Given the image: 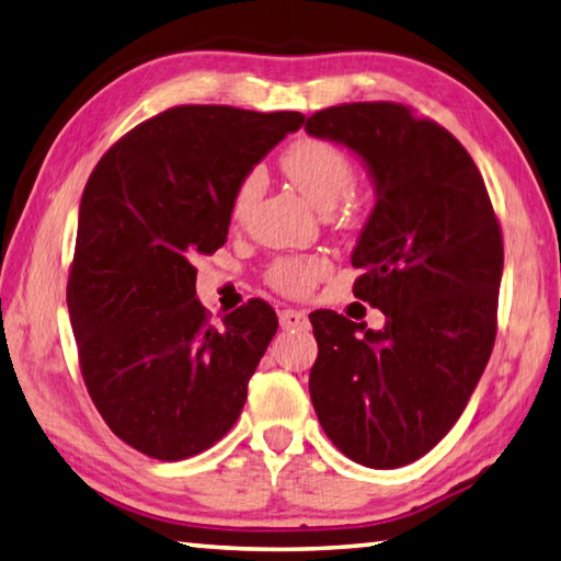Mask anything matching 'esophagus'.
<instances>
[{"mask_svg":"<svg viewBox=\"0 0 561 561\" xmlns=\"http://www.w3.org/2000/svg\"><path fill=\"white\" fill-rule=\"evenodd\" d=\"M279 325L282 330H308V316L304 311H294V308H284L279 311Z\"/></svg>","mask_w":561,"mask_h":561,"instance_id":"1","label":"esophagus"}]
</instances>
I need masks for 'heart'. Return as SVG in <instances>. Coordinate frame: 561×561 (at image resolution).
<instances>
[{
    "label": "heart",
    "instance_id": "b5f03b06",
    "mask_svg": "<svg viewBox=\"0 0 561 561\" xmlns=\"http://www.w3.org/2000/svg\"><path fill=\"white\" fill-rule=\"evenodd\" d=\"M282 171L287 173L294 187L311 202L320 211H328L350 193L354 181V169L347 153L328 139L308 137L299 139L282 153ZM265 187V173L260 169H250L241 183H238L231 214L233 219H241L248 209L255 205ZM328 260L323 257H282L270 267V282L274 289L289 296H301L313 284L325 277Z\"/></svg>",
    "mask_w": 561,
    "mask_h": 561
}]
</instances>
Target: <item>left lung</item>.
<instances>
[{
    "label": "left lung",
    "instance_id": "obj_1",
    "mask_svg": "<svg viewBox=\"0 0 561 561\" xmlns=\"http://www.w3.org/2000/svg\"><path fill=\"white\" fill-rule=\"evenodd\" d=\"M306 133L352 149L376 187L354 245V296L386 316L368 330L311 313V400L344 456L392 470L458 422L494 347L504 243L478 165L448 129L400 103H344Z\"/></svg>",
    "mask_w": 561,
    "mask_h": 561
}]
</instances>
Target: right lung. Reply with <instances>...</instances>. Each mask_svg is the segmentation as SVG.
Segmentation results:
<instances>
[{
	"label": "right lung",
	"mask_w": 561,
	"mask_h": 561,
	"mask_svg": "<svg viewBox=\"0 0 561 561\" xmlns=\"http://www.w3.org/2000/svg\"><path fill=\"white\" fill-rule=\"evenodd\" d=\"M304 121L181 105L127 133L83 187L67 282L81 376L111 432L149 458L197 456L243 410L277 313L253 299L209 323L195 260L226 243L241 178Z\"/></svg>",
	"instance_id": "obj_1"
}]
</instances>
